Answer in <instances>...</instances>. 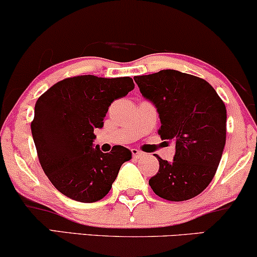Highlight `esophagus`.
Returning <instances> with one entry per match:
<instances>
[{
	"label": "esophagus",
	"instance_id": "1",
	"mask_svg": "<svg viewBox=\"0 0 257 257\" xmlns=\"http://www.w3.org/2000/svg\"><path fill=\"white\" fill-rule=\"evenodd\" d=\"M132 154H133V158H140V157H142V155H144V153L140 152L139 149L133 148L132 149Z\"/></svg>",
	"mask_w": 257,
	"mask_h": 257
}]
</instances>
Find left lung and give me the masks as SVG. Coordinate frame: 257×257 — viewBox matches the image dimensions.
<instances>
[{
    "label": "left lung",
    "instance_id": "1",
    "mask_svg": "<svg viewBox=\"0 0 257 257\" xmlns=\"http://www.w3.org/2000/svg\"><path fill=\"white\" fill-rule=\"evenodd\" d=\"M134 80L158 110L160 138L175 144L173 161L157 155L160 167L149 179V186L171 201L198 196L213 179L222 158L225 104L206 80L179 71L161 70Z\"/></svg>",
    "mask_w": 257,
    "mask_h": 257
}]
</instances>
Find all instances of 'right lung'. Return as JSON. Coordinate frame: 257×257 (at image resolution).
<instances>
[{"label":"right lung","instance_id":"obj_1","mask_svg":"<svg viewBox=\"0 0 257 257\" xmlns=\"http://www.w3.org/2000/svg\"><path fill=\"white\" fill-rule=\"evenodd\" d=\"M131 77L85 74L51 86L35 103L32 135L45 174L59 192L82 203L109 193L132 152L113 146L110 153L93 148V129L102 128L109 106L134 89Z\"/></svg>","mask_w":257,"mask_h":257}]
</instances>
